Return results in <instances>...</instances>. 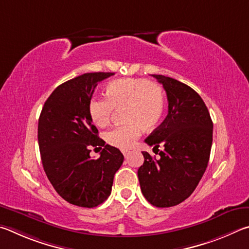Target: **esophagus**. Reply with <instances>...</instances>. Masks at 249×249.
Masks as SVG:
<instances>
[{
    "label": "esophagus",
    "instance_id": "obj_1",
    "mask_svg": "<svg viewBox=\"0 0 249 249\" xmlns=\"http://www.w3.org/2000/svg\"><path fill=\"white\" fill-rule=\"evenodd\" d=\"M122 154H124L125 159H128V156L130 155V151H122Z\"/></svg>",
    "mask_w": 249,
    "mask_h": 249
}]
</instances>
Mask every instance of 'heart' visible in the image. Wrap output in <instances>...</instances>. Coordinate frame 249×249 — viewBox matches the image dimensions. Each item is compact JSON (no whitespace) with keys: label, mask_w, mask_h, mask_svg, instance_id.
<instances>
[{"label":"heart","mask_w":249,"mask_h":249,"mask_svg":"<svg viewBox=\"0 0 249 249\" xmlns=\"http://www.w3.org/2000/svg\"><path fill=\"white\" fill-rule=\"evenodd\" d=\"M104 98H91L89 112L97 127L110 122L113 109L124 107L122 117L125 124L106 133V141L121 150L131 147L140 137L142 127L151 130L159 124L165 109V93L158 83L146 78H120L108 83Z\"/></svg>","instance_id":"1"}]
</instances>
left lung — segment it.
Returning <instances> with one entry per match:
<instances>
[{
  "label": "left lung",
  "instance_id": "obj_1",
  "mask_svg": "<svg viewBox=\"0 0 249 249\" xmlns=\"http://www.w3.org/2000/svg\"><path fill=\"white\" fill-rule=\"evenodd\" d=\"M167 95L168 113L145 143L164 146L156 160L142 152L138 171L142 194L158 208L174 207L194 193L206 172L212 145L213 124L197 91L175 78L152 74ZM153 149V150H154Z\"/></svg>",
  "mask_w": 249,
  "mask_h": 249
}]
</instances>
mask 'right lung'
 Listing matches in <instances>:
<instances>
[{
	"mask_svg": "<svg viewBox=\"0 0 249 249\" xmlns=\"http://www.w3.org/2000/svg\"><path fill=\"white\" fill-rule=\"evenodd\" d=\"M115 73H85L59 85L48 97L38 121V143L48 179L65 201L83 208L103 203L124 162L117 147L105 144L91 124L89 104L98 82ZM91 146L103 147L97 160Z\"/></svg>",
	"mask_w": 249,
	"mask_h": 249,
	"instance_id": "right-lung-1",
	"label": "right lung"
}]
</instances>
